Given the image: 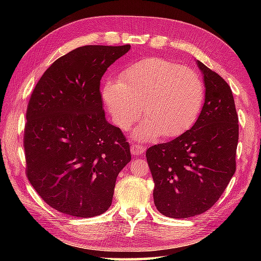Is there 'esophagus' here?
Segmentation results:
<instances>
[{
    "label": "esophagus",
    "instance_id": "1",
    "mask_svg": "<svg viewBox=\"0 0 261 261\" xmlns=\"http://www.w3.org/2000/svg\"><path fill=\"white\" fill-rule=\"evenodd\" d=\"M145 147H142L140 145H132L131 146V152L132 154H135V156H140L143 152H145Z\"/></svg>",
    "mask_w": 261,
    "mask_h": 261
}]
</instances>
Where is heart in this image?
Here are the masks:
<instances>
[{"label": "heart", "instance_id": "heart-1", "mask_svg": "<svg viewBox=\"0 0 261 261\" xmlns=\"http://www.w3.org/2000/svg\"><path fill=\"white\" fill-rule=\"evenodd\" d=\"M103 101L122 130L147 120L135 132L137 139L180 136L195 123L204 99V86L195 70L170 60L149 57L127 66L119 81L103 86Z\"/></svg>", "mask_w": 261, "mask_h": 261}]
</instances>
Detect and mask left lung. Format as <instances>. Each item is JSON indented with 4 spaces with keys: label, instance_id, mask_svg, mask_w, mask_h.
<instances>
[{
    "label": "left lung",
    "instance_id": "left-lung-1",
    "mask_svg": "<svg viewBox=\"0 0 261 261\" xmlns=\"http://www.w3.org/2000/svg\"><path fill=\"white\" fill-rule=\"evenodd\" d=\"M204 75L205 102L190 130L147 149L160 213L185 219L218 202L236 173L239 124L232 91L222 77L197 60Z\"/></svg>",
    "mask_w": 261,
    "mask_h": 261
}]
</instances>
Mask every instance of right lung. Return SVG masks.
<instances>
[{"label": "right lung", "instance_id": "1", "mask_svg": "<svg viewBox=\"0 0 261 261\" xmlns=\"http://www.w3.org/2000/svg\"><path fill=\"white\" fill-rule=\"evenodd\" d=\"M124 46H83L58 58L27 108L25 175L49 206L76 218L104 213L131 160L120 127L105 119L99 83Z\"/></svg>", "mask_w": 261, "mask_h": 261}]
</instances>
